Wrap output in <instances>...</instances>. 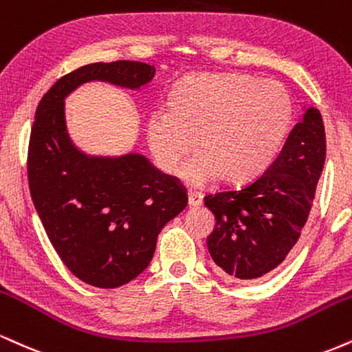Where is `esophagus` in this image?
I'll return each instance as SVG.
<instances>
[{
    "label": "esophagus",
    "mask_w": 352,
    "mask_h": 352,
    "mask_svg": "<svg viewBox=\"0 0 352 352\" xmlns=\"http://www.w3.org/2000/svg\"><path fill=\"white\" fill-rule=\"evenodd\" d=\"M203 201V195L197 190H188V205L190 206H198L201 205Z\"/></svg>",
    "instance_id": "1"
}]
</instances>
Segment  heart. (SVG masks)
Wrapping results in <instances>:
<instances>
[{
    "instance_id": "1",
    "label": "heart",
    "mask_w": 352,
    "mask_h": 352,
    "mask_svg": "<svg viewBox=\"0 0 352 352\" xmlns=\"http://www.w3.org/2000/svg\"><path fill=\"white\" fill-rule=\"evenodd\" d=\"M292 121V101L282 85L239 74L195 75L170 96L168 109L157 108L147 121V141L165 173L205 185L224 173L231 182L264 170L280 149Z\"/></svg>"
}]
</instances>
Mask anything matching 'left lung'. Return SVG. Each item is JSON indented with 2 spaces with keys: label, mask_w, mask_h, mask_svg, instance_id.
I'll use <instances>...</instances> for the list:
<instances>
[{
  "label": "left lung",
  "mask_w": 352,
  "mask_h": 352,
  "mask_svg": "<svg viewBox=\"0 0 352 352\" xmlns=\"http://www.w3.org/2000/svg\"><path fill=\"white\" fill-rule=\"evenodd\" d=\"M321 113L308 108L267 170L205 197L217 217L206 239L214 264L238 280H257L280 265L302 234L324 167Z\"/></svg>",
  "instance_id": "left-lung-1"
}]
</instances>
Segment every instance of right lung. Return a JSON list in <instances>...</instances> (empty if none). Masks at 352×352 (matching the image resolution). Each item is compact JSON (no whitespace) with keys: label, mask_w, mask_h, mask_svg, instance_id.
<instances>
[{"label":"right lung","mask_w":352,"mask_h":352,"mask_svg":"<svg viewBox=\"0 0 352 352\" xmlns=\"http://www.w3.org/2000/svg\"><path fill=\"white\" fill-rule=\"evenodd\" d=\"M154 75L144 62L90 63L58 78L36 109L28 149L34 206L67 269L100 289L124 285L149 265L160 230L184 211L188 195L139 154L78 152L65 131L63 98L91 80L139 88Z\"/></svg>","instance_id":"1"}]
</instances>
